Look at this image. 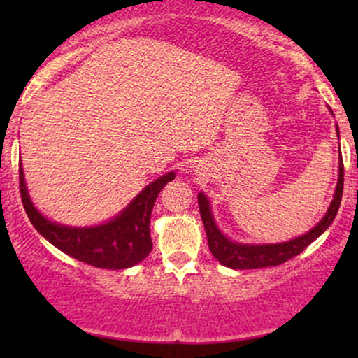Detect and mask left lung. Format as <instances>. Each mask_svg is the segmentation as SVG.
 I'll list each match as a JSON object with an SVG mask.
<instances>
[{
  "mask_svg": "<svg viewBox=\"0 0 358 358\" xmlns=\"http://www.w3.org/2000/svg\"><path fill=\"white\" fill-rule=\"evenodd\" d=\"M334 114V110L330 109ZM336 136L340 138L338 126H336ZM342 193H343V162L342 155H338V180H336V188L334 193V200H331L330 207H328L327 213L323 219L310 229L303 236L294 237L286 242H278V244H242V242L232 241L220 231L217 225L215 219H213L210 202H208L207 195L203 192L199 193V207L200 215H202V222L205 232H207L208 248L213 257L220 262L222 266L231 269H261L269 268V266H279L282 262L289 261L291 257L298 256L303 252L311 242L318 239L322 234L327 231L331 225V222L336 217V212L340 208V202H342Z\"/></svg>",
  "mask_w": 358,
  "mask_h": 358,
  "instance_id": "1",
  "label": "left lung"
}]
</instances>
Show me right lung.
<instances>
[{
  "label": "right lung",
  "instance_id": "right-lung-1",
  "mask_svg": "<svg viewBox=\"0 0 358 358\" xmlns=\"http://www.w3.org/2000/svg\"><path fill=\"white\" fill-rule=\"evenodd\" d=\"M175 178V171L158 176L146 185L116 217L99 225L73 227L53 222L42 215L28 195L22 162H20V192L22 202L34 227L42 236L77 261L102 269H127L136 266L153 249L150 219L158 193Z\"/></svg>",
  "mask_w": 358,
  "mask_h": 358
}]
</instances>
